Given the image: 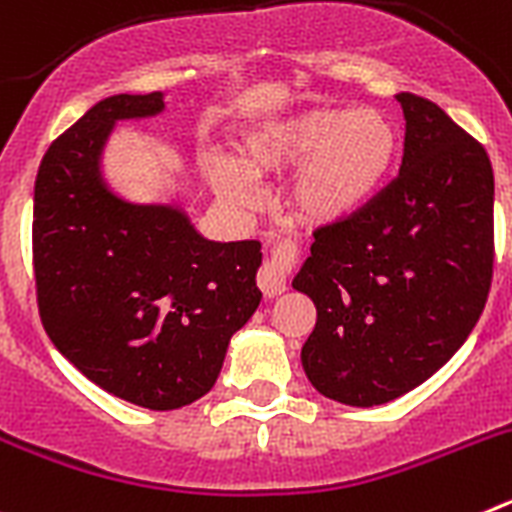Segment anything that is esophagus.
Segmentation results:
<instances>
[{"label":"esophagus","instance_id":"34e87169","mask_svg":"<svg viewBox=\"0 0 512 512\" xmlns=\"http://www.w3.org/2000/svg\"><path fill=\"white\" fill-rule=\"evenodd\" d=\"M300 261V248L292 241H279L277 246L271 248L269 259H264V264L259 266V274H256V284L264 292L266 297H277L287 289V279L292 274V269Z\"/></svg>","mask_w":512,"mask_h":512}]
</instances>
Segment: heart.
Here are the masks:
<instances>
[{
	"instance_id": "1",
	"label": "heart",
	"mask_w": 512,
	"mask_h": 512,
	"mask_svg": "<svg viewBox=\"0 0 512 512\" xmlns=\"http://www.w3.org/2000/svg\"><path fill=\"white\" fill-rule=\"evenodd\" d=\"M397 153L392 122L377 110L312 107L300 115L269 122L241 146V164L251 174L295 169L287 202L305 223L328 225L364 205ZM217 192L233 205L253 200V184L238 166H212Z\"/></svg>"
}]
</instances>
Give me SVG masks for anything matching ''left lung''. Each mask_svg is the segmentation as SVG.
<instances>
[{"label": "left lung", "mask_w": 512, "mask_h": 512, "mask_svg": "<svg viewBox=\"0 0 512 512\" xmlns=\"http://www.w3.org/2000/svg\"><path fill=\"white\" fill-rule=\"evenodd\" d=\"M400 174L315 243L292 287L318 310L302 366L320 395L372 408L441 369L485 310L495 176L485 146L431 99L400 92Z\"/></svg>", "instance_id": "1"}]
</instances>
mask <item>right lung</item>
<instances>
[{"instance_id":"right-lung-1","label":"right lung","mask_w":512,"mask_h":512,"mask_svg":"<svg viewBox=\"0 0 512 512\" xmlns=\"http://www.w3.org/2000/svg\"><path fill=\"white\" fill-rule=\"evenodd\" d=\"M161 110V92L94 104L45 151L33 210L45 333L97 387L148 410L207 395L261 302L259 241H207L182 210L128 205L104 187L99 153L115 120Z\"/></svg>"}]
</instances>
